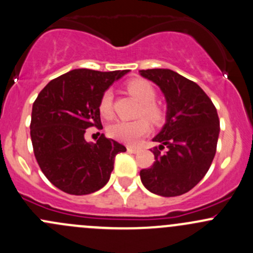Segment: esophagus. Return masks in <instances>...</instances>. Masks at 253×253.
Returning <instances> with one entry per match:
<instances>
[{
    "label": "esophagus",
    "mask_w": 253,
    "mask_h": 253,
    "mask_svg": "<svg viewBox=\"0 0 253 253\" xmlns=\"http://www.w3.org/2000/svg\"><path fill=\"white\" fill-rule=\"evenodd\" d=\"M127 150H128L129 153H138V152H139V149H138V148L131 147V145H128V147H127Z\"/></svg>",
    "instance_id": "1"
}]
</instances>
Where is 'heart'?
<instances>
[{
    "label": "heart",
    "instance_id": "b5f03b06",
    "mask_svg": "<svg viewBox=\"0 0 253 253\" xmlns=\"http://www.w3.org/2000/svg\"><path fill=\"white\" fill-rule=\"evenodd\" d=\"M127 90L141 103L139 115H144L150 121L158 124L164 117V111L159 104L155 101L157 91L149 82L144 79H132L127 83ZM99 111L104 117H111L112 115V91L110 89L104 91L99 103ZM150 132V124L145 119H138L136 121L114 122L109 127V133L112 138L127 144L136 145Z\"/></svg>",
    "mask_w": 253,
    "mask_h": 253
}]
</instances>
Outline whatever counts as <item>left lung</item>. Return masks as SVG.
<instances>
[{"instance_id":"left-lung-1","label":"left lung","mask_w":253,"mask_h":253,"mask_svg":"<svg viewBox=\"0 0 253 253\" xmlns=\"http://www.w3.org/2000/svg\"><path fill=\"white\" fill-rule=\"evenodd\" d=\"M154 82L168 104L167 122L153 138L155 162L139 172L148 191L163 197H175L192 190L207 174L216 152L218 112L209 96L195 82L171 70L139 71ZM167 147V152L160 150Z\"/></svg>"}]
</instances>
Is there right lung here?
Wrapping results in <instances>:
<instances>
[{
	"mask_svg": "<svg viewBox=\"0 0 253 253\" xmlns=\"http://www.w3.org/2000/svg\"><path fill=\"white\" fill-rule=\"evenodd\" d=\"M128 70L100 72L79 68L48 82L33 104L30 137L47 180L70 195H89L108 183L116 154L125 145L101 134L84 139L85 129L101 128L99 103L104 91Z\"/></svg>",
	"mask_w": 253,
	"mask_h": 253,
	"instance_id": "right-lung-1",
	"label": "right lung"
}]
</instances>
